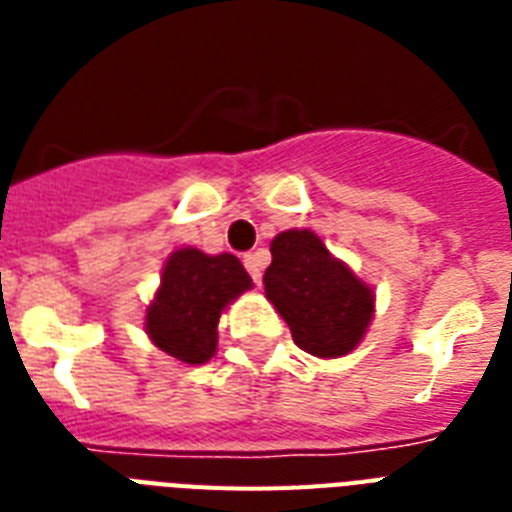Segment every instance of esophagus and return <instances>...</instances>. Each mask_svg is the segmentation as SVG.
Here are the masks:
<instances>
[{
  "mask_svg": "<svg viewBox=\"0 0 512 512\" xmlns=\"http://www.w3.org/2000/svg\"><path fill=\"white\" fill-rule=\"evenodd\" d=\"M244 265H247L252 281L260 284V279H263V257L257 255V252H249V255H244Z\"/></svg>",
  "mask_w": 512,
  "mask_h": 512,
  "instance_id": "1",
  "label": "esophagus"
}]
</instances>
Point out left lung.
<instances>
[{
  "label": "left lung",
  "instance_id": "left-lung-1",
  "mask_svg": "<svg viewBox=\"0 0 512 512\" xmlns=\"http://www.w3.org/2000/svg\"><path fill=\"white\" fill-rule=\"evenodd\" d=\"M265 268V297L305 353L319 358L345 356L364 340L374 316L372 287L348 265L332 257L308 228L279 233Z\"/></svg>",
  "mask_w": 512,
  "mask_h": 512
}]
</instances>
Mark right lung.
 I'll list each match as a JSON object with an SVG mask.
<instances>
[{
  "instance_id": "right-lung-1",
  "label": "right lung",
  "mask_w": 512,
  "mask_h": 512,
  "mask_svg": "<svg viewBox=\"0 0 512 512\" xmlns=\"http://www.w3.org/2000/svg\"><path fill=\"white\" fill-rule=\"evenodd\" d=\"M247 289H252V279L239 257L175 249L146 311L148 337L183 364H204L217 350L220 313Z\"/></svg>"
}]
</instances>
